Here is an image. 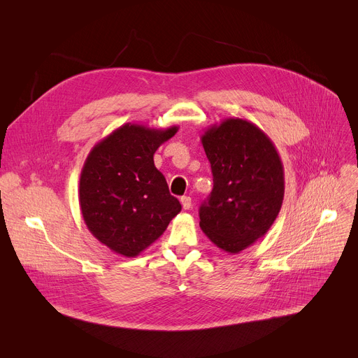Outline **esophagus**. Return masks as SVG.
Instances as JSON below:
<instances>
[{
    "label": "esophagus",
    "instance_id": "34e87169",
    "mask_svg": "<svg viewBox=\"0 0 358 358\" xmlns=\"http://www.w3.org/2000/svg\"><path fill=\"white\" fill-rule=\"evenodd\" d=\"M180 201H181V206H182L184 210H189L191 208V199L189 197L184 196V197H181Z\"/></svg>",
    "mask_w": 358,
    "mask_h": 358
}]
</instances>
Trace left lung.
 I'll list each match as a JSON object with an SVG mask.
<instances>
[{
  "instance_id": "left-lung-1",
  "label": "left lung",
  "mask_w": 358,
  "mask_h": 358,
  "mask_svg": "<svg viewBox=\"0 0 358 358\" xmlns=\"http://www.w3.org/2000/svg\"><path fill=\"white\" fill-rule=\"evenodd\" d=\"M201 143L214 187L200 207V227L218 248L238 254L270 230L281 210L282 162L263 129L243 118L211 125Z\"/></svg>"
}]
</instances>
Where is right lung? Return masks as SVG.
<instances>
[{
  "label": "right lung",
  "mask_w": 358,
  "mask_h": 358,
  "mask_svg": "<svg viewBox=\"0 0 358 358\" xmlns=\"http://www.w3.org/2000/svg\"><path fill=\"white\" fill-rule=\"evenodd\" d=\"M177 131V125L127 122L90 151L80 177V208L90 233L111 251L137 257L181 211L154 166V152Z\"/></svg>",
  "instance_id": "right-lung-1"
}]
</instances>
